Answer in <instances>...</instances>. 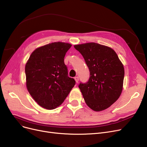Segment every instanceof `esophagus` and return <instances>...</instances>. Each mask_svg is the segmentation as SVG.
<instances>
[{"label":"esophagus","mask_w":147,"mask_h":147,"mask_svg":"<svg viewBox=\"0 0 147 147\" xmlns=\"http://www.w3.org/2000/svg\"><path fill=\"white\" fill-rule=\"evenodd\" d=\"M74 79H75V80H76V83H78V82H79V77H78V76H76V77H75V78H74Z\"/></svg>","instance_id":"obj_1"}]
</instances>
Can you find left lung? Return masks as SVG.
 Here are the masks:
<instances>
[{
	"label": "left lung",
	"instance_id": "8db88e82",
	"mask_svg": "<svg viewBox=\"0 0 147 147\" xmlns=\"http://www.w3.org/2000/svg\"><path fill=\"white\" fill-rule=\"evenodd\" d=\"M84 57L89 70L87 82L79 88L86 105L94 111L110 107L123 90L124 69L115 51L95 42L75 45Z\"/></svg>",
	"mask_w": 147,
	"mask_h": 147
}]
</instances>
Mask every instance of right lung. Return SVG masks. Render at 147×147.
Segmentation results:
<instances>
[{"mask_svg":"<svg viewBox=\"0 0 147 147\" xmlns=\"http://www.w3.org/2000/svg\"><path fill=\"white\" fill-rule=\"evenodd\" d=\"M71 47L68 43L52 42L35 50L25 66L26 86L40 106L54 109L60 106L76 84L68 77L64 57Z\"/></svg>","mask_w":147,"mask_h":147,"instance_id":"obj_1","label":"right lung"}]
</instances>
